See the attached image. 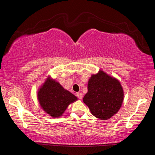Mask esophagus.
I'll list each match as a JSON object with an SVG mask.
<instances>
[{"label":"esophagus","mask_w":155,"mask_h":155,"mask_svg":"<svg viewBox=\"0 0 155 155\" xmlns=\"http://www.w3.org/2000/svg\"><path fill=\"white\" fill-rule=\"evenodd\" d=\"M77 96L79 99H82L83 98V94H82V93H81V92L77 93Z\"/></svg>","instance_id":"obj_1"}]
</instances>
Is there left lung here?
<instances>
[{"mask_svg":"<svg viewBox=\"0 0 155 155\" xmlns=\"http://www.w3.org/2000/svg\"><path fill=\"white\" fill-rule=\"evenodd\" d=\"M87 90L83 101L97 118L106 120L119 111L124 99V91L116 78L100 70L89 79Z\"/></svg>","mask_w":155,"mask_h":155,"instance_id":"8db88e82","label":"left lung"}]
</instances>
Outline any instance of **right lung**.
<instances>
[{"label":"right lung","mask_w":155,"mask_h":155,"mask_svg":"<svg viewBox=\"0 0 155 155\" xmlns=\"http://www.w3.org/2000/svg\"><path fill=\"white\" fill-rule=\"evenodd\" d=\"M38 98L44 111L53 117H59L68 105L77 100L74 94L50 77L39 90Z\"/></svg>","instance_id":"add662e5"}]
</instances>
